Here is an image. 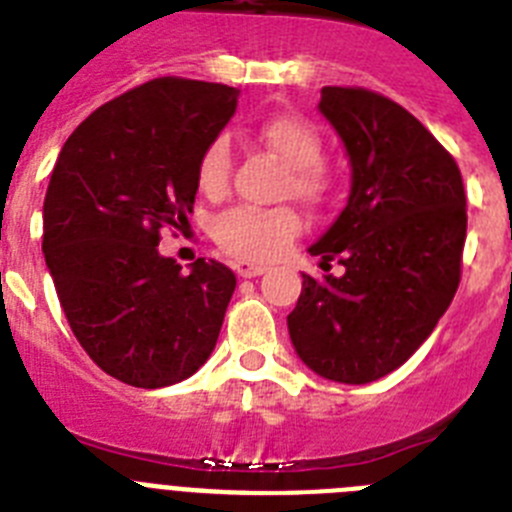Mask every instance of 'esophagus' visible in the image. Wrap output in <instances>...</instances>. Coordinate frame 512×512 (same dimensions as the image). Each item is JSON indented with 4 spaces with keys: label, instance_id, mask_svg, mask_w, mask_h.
Returning <instances> with one entry per match:
<instances>
[{
    "label": "esophagus",
    "instance_id": "obj_1",
    "mask_svg": "<svg viewBox=\"0 0 512 512\" xmlns=\"http://www.w3.org/2000/svg\"><path fill=\"white\" fill-rule=\"evenodd\" d=\"M233 269L238 277L251 279V277H261V274L266 271V266L264 264H248V261H238V264H233Z\"/></svg>",
    "mask_w": 512,
    "mask_h": 512
}]
</instances>
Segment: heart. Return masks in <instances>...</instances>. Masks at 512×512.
I'll use <instances>...</instances> for the list:
<instances>
[{
  "instance_id": "heart-1",
  "label": "heart",
  "mask_w": 512,
  "mask_h": 512,
  "mask_svg": "<svg viewBox=\"0 0 512 512\" xmlns=\"http://www.w3.org/2000/svg\"><path fill=\"white\" fill-rule=\"evenodd\" d=\"M256 138L289 164L284 192L307 205H320L333 189V174L323 164V135L300 115L266 117ZM233 148L228 135L215 138L197 158V187L207 197H220L230 184ZM215 241L225 253L241 261H269L300 233V215L292 207H233L212 225Z\"/></svg>"
}]
</instances>
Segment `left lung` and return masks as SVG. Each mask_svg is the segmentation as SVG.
Here are the masks:
<instances>
[{
    "label": "left lung",
    "mask_w": 512,
    "mask_h": 512,
    "mask_svg": "<svg viewBox=\"0 0 512 512\" xmlns=\"http://www.w3.org/2000/svg\"><path fill=\"white\" fill-rule=\"evenodd\" d=\"M318 107L354 174L348 205L310 253L346 274H302L289 338L320 377L366 384L405 364L454 300L467 194L454 156L390 97L323 87Z\"/></svg>",
    "instance_id": "left-lung-1"
}]
</instances>
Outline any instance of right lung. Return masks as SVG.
<instances>
[{
	"mask_svg": "<svg viewBox=\"0 0 512 512\" xmlns=\"http://www.w3.org/2000/svg\"><path fill=\"white\" fill-rule=\"evenodd\" d=\"M225 84L161 76L94 110L63 143L43 202V253L89 359L143 390L192 377L215 348L235 274L158 253L184 228L197 158L233 117Z\"/></svg>",
	"mask_w": 512,
	"mask_h": 512,
	"instance_id": "add662e5",
	"label": "right lung"
}]
</instances>
